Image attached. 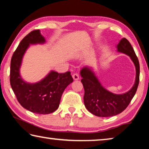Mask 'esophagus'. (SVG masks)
Masks as SVG:
<instances>
[{
  "mask_svg": "<svg viewBox=\"0 0 149 149\" xmlns=\"http://www.w3.org/2000/svg\"><path fill=\"white\" fill-rule=\"evenodd\" d=\"M72 77H73V79L74 80H78L79 79V75L77 74H74L72 75Z\"/></svg>",
  "mask_w": 149,
  "mask_h": 149,
  "instance_id": "34e87169",
  "label": "esophagus"
}]
</instances>
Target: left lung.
<instances>
[{"label":"left lung","instance_id":"8db88e82","mask_svg":"<svg viewBox=\"0 0 149 149\" xmlns=\"http://www.w3.org/2000/svg\"><path fill=\"white\" fill-rule=\"evenodd\" d=\"M118 51L129 56L135 64L136 78L135 84L129 91L122 95H116L105 89L95 76L91 70L85 67L80 74L85 90L84 104L91 113L99 117H109L122 112L137 91L139 82L140 66L132 45L127 39L123 38L117 45Z\"/></svg>","mask_w":149,"mask_h":149}]
</instances>
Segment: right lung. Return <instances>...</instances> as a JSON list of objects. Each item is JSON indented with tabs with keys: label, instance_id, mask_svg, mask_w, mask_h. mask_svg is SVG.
Returning a JSON list of instances; mask_svg holds the SVG:
<instances>
[{
	"label": "right lung",
	"instance_id": "obj_1",
	"mask_svg": "<svg viewBox=\"0 0 149 149\" xmlns=\"http://www.w3.org/2000/svg\"><path fill=\"white\" fill-rule=\"evenodd\" d=\"M45 42L39 29L27 34L12 55L10 73V85L17 101L27 110L39 114H48L57 110L63 92L73 81L70 72L58 74L52 71L41 81L33 84L26 83L20 77L22 58L29 44Z\"/></svg>",
	"mask_w": 149,
	"mask_h": 149
}]
</instances>
